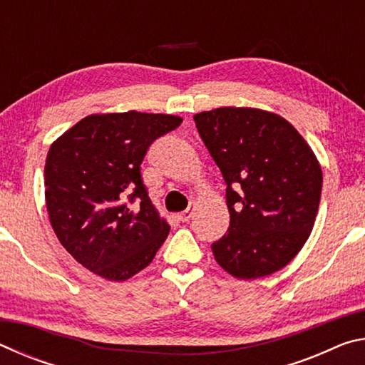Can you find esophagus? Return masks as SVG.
<instances>
[{
    "label": "esophagus",
    "mask_w": 365,
    "mask_h": 365,
    "mask_svg": "<svg viewBox=\"0 0 365 365\" xmlns=\"http://www.w3.org/2000/svg\"><path fill=\"white\" fill-rule=\"evenodd\" d=\"M193 211H195V206L191 205L188 209H185L183 212L178 214V219H180L182 222H188L191 219V215H193Z\"/></svg>",
    "instance_id": "1"
}]
</instances>
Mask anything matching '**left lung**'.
Listing matches in <instances>:
<instances>
[{
    "label": "left lung",
    "instance_id": "8db88e82",
    "mask_svg": "<svg viewBox=\"0 0 365 365\" xmlns=\"http://www.w3.org/2000/svg\"><path fill=\"white\" fill-rule=\"evenodd\" d=\"M195 123L227 183L230 227L212 243L217 264L242 280L267 277L298 255L312 232L322 169L283 117L255 108H219Z\"/></svg>",
    "mask_w": 365,
    "mask_h": 365
}]
</instances>
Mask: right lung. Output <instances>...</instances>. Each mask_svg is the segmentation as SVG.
<instances>
[{
    "instance_id": "right-lung-1",
    "label": "right lung",
    "mask_w": 365,
    "mask_h": 365,
    "mask_svg": "<svg viewBox=\"0 0 365 365\" xmlns=\"http://www.w3.org/2000/svg\"><path fill=\"white\" fill-rule=\"evenodd\" d=\"M182 123L169 114H93L49 148L45 197L66 251L106 280L150 265L170 227L148 196L140 165L154 140Z\"/></svg>"
}]
</instances>
